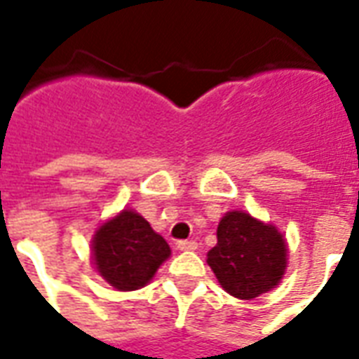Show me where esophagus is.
Returning <instances> with one entry per match:
<instances>
[{"label": "esophagus", "mask_w": 359, "mask_h": 359, "mask_svg": "<svg viewBox=\"0 0 359 359\" xmlns=\"http://www.w3.org/2000/svg\"><path fill=\"white\" fill-rule=\"evenodd\" d=\"M177 248H179L180 252H192V250L198 248V242L196 241H180V242H177Z\"/></svg>", "instance_id": "obj_1"}]
</instances>
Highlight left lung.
<instances>
[{
	"label": "left lung",
	"instance_id": "1",
	"mask_svg": "<svg viewBox=\"0 0 359 359\" xmlns=\"http://www.w3.org/2000/svg\"><path fill=\"white\" fill-rule=\"evenodd\" d=\"M286 254L277 226L244 211H229L219 221L217 244L208 252V265L231 296L252 300L280 283Z\"/></svg>",
	"mask_w": 359,
	"mask_h": 359
}]
</instances>
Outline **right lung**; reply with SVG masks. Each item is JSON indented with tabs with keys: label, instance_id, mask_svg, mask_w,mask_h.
<instances>
[{
	"label": "right lung",
	"instance_id": "right-lung-1",
	"mask_svg": "<svg viewBox=\"0 0 359 359\" xmlns=\"http://www.w3.org/2000/svg\"><path fill=\"white\" fill-rule=\"evenodd\" d=\"M169 256L171 248L163 236L133 210L103 223L92 241L95 271L123 292L148 285Z\"/></svg>",
	"mask_w": 359,
	"mask_h": 359
}]
</instances>
